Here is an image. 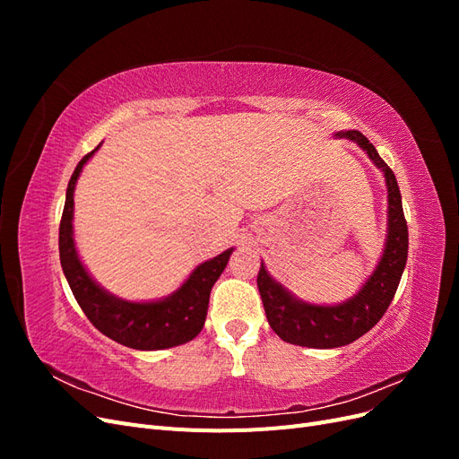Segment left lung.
Returning a JSON list of instances; mask_svg holds the SVG:
<instances>
[{"mask_svg": "<svg viewBox=\"0 0 459 459\" xmlns=\"http://www.w3.org/2000/svg\"><path fill=\"white\" fill-rule=\"evenodd\" d=\"M337 137L358 143L373 164L383 170L388 189V233L383 256L369 280L358 290V295L335 307H319L295 299L270 277L262 264L256 283L270 327L285 342L308 349H337L366 335L393 302L408 260V226L394 172L388 169L364 134L349 130L339 132Z\"/></svg>", "mask_w": 459, "mask_h": 459, "instance_id": "8db88e82", "label": "left lung"}]
</instances>
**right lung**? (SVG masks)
Instances as JSON below:
<instances>
[{
  "label": "right lung",
  "mask_w": 459,
  "mask_h": 459,
  "mask_svg": "<svg viewBox=\"0 0 459 459\" xmlns=\"http://www.w3.org/2000/svg\"><path fill=\"white\" fill-rule=\"evenodd\" d=\"M97 149L100 145L78 162L71 176L59 226L61 266L73 295L95 329L130 349L160 351L189 342L199 335L204 325L212 285L224 272L233 248L203 262L176 293L162 300L130 302L107 293L91 280L84 264L80 262L73 238L76 179Z\"/></svg>",
  "instance_id": "right-lung-1"
}]
</instances>
